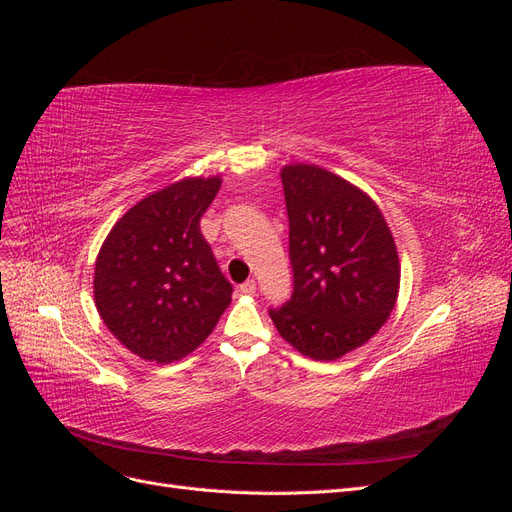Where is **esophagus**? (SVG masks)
<instances>
[{
  "label": "esophagus",
  "instance_id": "1",
  "mask_svg": "<svg viewBox=\"0 0 512 512\" xmlns=\"http://www.w3.org/2000/svg\"><path fill=\"white\" fill-rule=\"evenodd\" d=\"M239 290H241L243 294H254V292H256V282H254V280H245V282L239 286Z\"/></svg>",
  "mask_w": 512,
  "mask_h": 512
}]
</instances>
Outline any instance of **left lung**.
<instances>
[{
	"instance_id": "1",
	"label": "left lung",
	"mask_w": 512,
	"mask_h": 512,
	"mask_svg": "<svg viewBox=\"0 0 512 512\" xmlns=\"http://www.w3.org/2000/svg\"><path fill=\"white\" fill-rule=\"evenodd\" d=\"M290 299L271 307L275 329L316 361L363 346L393 312L399 258L374 200L314 164L282 170Z\"/></svg>"
}]
</instances>
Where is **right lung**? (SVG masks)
I'll use <instances>...</instances> for the list:
<instances>
[{
	"mask_svg": "<svg viewBox=\"0 0 512 512\" xmlns=\"http://www.w3.org/2000/svg\"><path fill=\"white\" fill-rule=\"evenodd\" d=\"M220 177L183 179L143 198L108 232L96 260V307L119 342L145 361L196 350L230 303L200 218Z\"/></svg>",
	"mask_w": 512,
	"mask_h": 512,
	"instance_id": "obj_1",
	"label": "right lung"
}]
</instances>
